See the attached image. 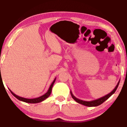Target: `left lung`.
Segmentation results:
<instances>
[{
  "instance_id": "1",
  "label": "left lung",
  "mask_w": 127,
  "mask_h": 127,
  "mask_svg": "<svg viewBox=\"0 0 127 127\" xmlns=\"http://www.w3.org/2000/svg\"><path fill=\"white\" fill-rule=\"evenodd\" d=\"M120 81V80H119V81H118V83H117V86H115L114 89L113 90L111 91V92L110 93L108 94H107V95L103 96V97L99 98H98L97 99H94V100L90 101H86L81 100V99L77 98H76L74 95H73V93H72V92H71V91H70V94H71L72 98H73L74 99V100L77 102H78V103L81 104H82V105H85V106H87V107H96V106H98V105H99L102 103H103L105 101H106L107 99L109 98H110L111 96L113 95L114 93L115 92V91L117 90V88H118V85H119Z\"/></svg>"
}]
</instances>
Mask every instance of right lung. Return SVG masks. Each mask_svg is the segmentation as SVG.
Masks as SVG:
<instances>
[{"instance_id": "right-lung-1", "label": "right lung", "mask_w": 127, "mask_h": 127, "mask_svg": "<svg viewBox=\"0 0 127 127\" xmlns=\"http://www.w3.org/2000/svg\"><path fill=\"white\" fill-rule=\"evenodd\" d=\"M1 75V74H0ZM56 78H54V80H53V83H52V84L50 85V86L49 90H48L47 92L46 93H45L44 94H43V95L40 96V97H37V98H23V97H20V96H18L17 95H16L14 93H13L12 92V91L10 90V89H9V90L11 92V93L13 95L14 97L16 98L17 99H18L20 101H23V102H27V103H31V104H34V103H38V102H40L41 101H44L47 98H48L50 95L51 93H52V87L53 86V84L54 82H55L56 81Z\"/></svg>"}]
</instances>
